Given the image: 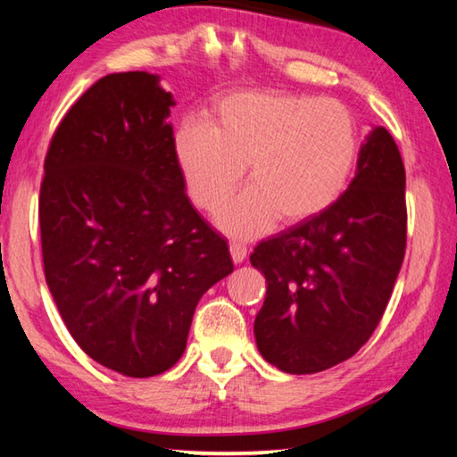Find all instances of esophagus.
I'll return each mask as SVG.
<instances>
[{
  "label": "esophagus",
  "mask_w": 457,
  "mask_h": 457,
  "mask_svg": "<svg viewBox=\"0 0 457 457\" xmlns=\"http://www.w3.org/2000/svg\"><path fill=\"white\" fill-rule=\"evenodd\" d=\"M229 253H231V260H234L236 264H242V262H244L245 256H247V247L242 245V244L234 242V244H229Z\"/></svg>",
  "instance_id": "obj_1"
}]
</instances>
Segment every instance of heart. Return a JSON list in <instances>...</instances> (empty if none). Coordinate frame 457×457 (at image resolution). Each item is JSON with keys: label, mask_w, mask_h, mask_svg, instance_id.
Returning <instances> with one entry per match:
<instances>
[{"label": "heart", "mask_w": 457, "mask_h": 457, "mask_svg": "<svg viewBox=\"0 0 457 457\" xmlns=\"http://www.w3.org/2000/svg\"><path fill=\"white\" fill-rule=\"evenodd\" d=\"M361 153V127L349 106L276 90L234 92L210 108L207 127L187 122L173 154L193 205L215 213L247 165V187L220 213L234 237H256L280 218L311 221L349 187Z\"/></svg>", "instance_id": "heart-1"}]
</instances>
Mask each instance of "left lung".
<instances>
[{
    "label": "left lung",
    "instance_id": "obj_1",
    "mask_svg": "<svg viewBox=\"0 0 457 457\" xmlns=\"http://www.w3.org/2000/svg\"><path fill=\"white\" fill-rule=\"evenodd\" d=\"M405 242V167L389 130L375 127L337 204L250 256L268 282L253 322L262 357L290 375L351 359L381 320Z\"/></svg>",
    "mask_w": 457,
    "mask_h": 457
}]
</instances>
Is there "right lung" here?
<instances>
[{
    "mask_svg": "<svg viewBox=\"0 0 457 457\" xmlns=\"http://www.w3.org/2000/svg\"><path fill=\"white\" fill-rule=\"evenodd\" d=\"M149 72L108 74L52 137L40 187L46 284L80 349L127 377L171 369L199 298L234 272L226 239L185 195Z\"/></svg>",
    "mask_w": 457,
    "mask_h": 457,
    "instance_id": "right-lung-1",
    "label": "right lung"
}]
</instances>
